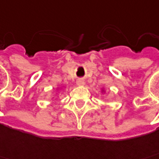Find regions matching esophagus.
<instances>
[{"instance_id":"obj_1","label":"esophagus","mask_w":159,"mask_h":159,"mask_svg":"<svg viewBox=\"0 0 159 159\" xmlns=\"http://www.w3.org/2000/svg\"><path fill=\"white\" fill-rule=\"evenodd\" d=\"M76 84L79 85V86H84L85 84V82L84 79H78L76 81Z\"/></svg>"}]
</instances>
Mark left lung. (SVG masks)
Masks as SVG:
<instances>
[{"mask_svg":"<svg viewBox=\"0 0 159 159\" xmlns=\"http://www.w3.org/2000/svg\"><path fill=\"white\" fill-rule=\"evenodd\" d=\"M101 93H103V94L106 93V90H105L104 88H101Z\"/></svg>","mask_w":159,"mask_h":159,"instance_id":"left-lung-1","label":"left lung"}]
</instances>
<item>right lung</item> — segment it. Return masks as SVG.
Wrapping results in <instances>:
<instances>
[{"label":"right lung","mask_w":159,"mask_h":159,"mask_svg":"<svg viewBox=\"0 0 159 159\" xmlns=\"http://www.w3.org/2000/svg\"><path fill=\"white\" fill-rule=\"evenodd\" d=\"M56 90H57V91H59V87H58V88H57V89H56Z\"/></svg>","instance_id":"add662e5"}]
</instances>
